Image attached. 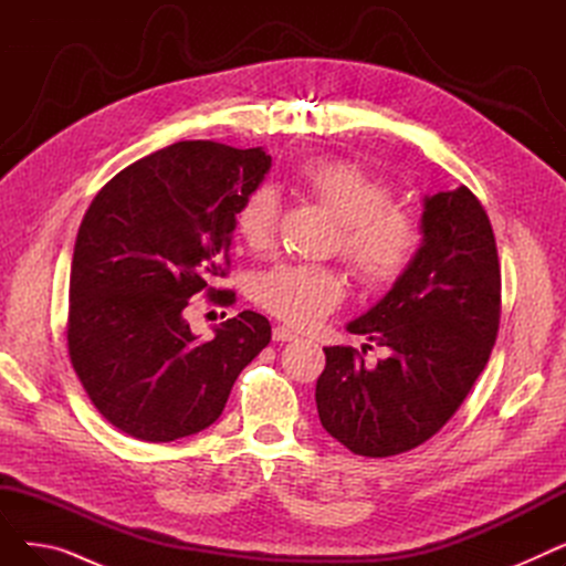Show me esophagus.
I'll list each match as a JSON object with an SVG mask.
<instances>
[{"instance_id": "1", "label": "esophagus", "mask_w": 566, "mask_h": 566, "mask_svg": "<svg viewBox=\"0 0 566 566\" xmlns=\"http://www.w3.org/2000/svg\"><path fill=\"white\" fill-rule=\"evenodd\" d=\"M273 339L275 342H295V339H298V333L289 331L286 325H275V328H273Z\"/></svg>"}]
</instances>
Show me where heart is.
Returning a JSON list of instances; mask_svg holds the SVG:
<instances>
[{
	"instance_id": "heart-1",
	"label": "heart",
	"mask_w": 566,
	"mask_h": 566,
	"mask_svg": "<svg viewBox=\"0 0 566 566\" xmlns=\"http://www.w3.org/2000/svg\"><path fill=\"white\" fill-rule=\"evenodd\" d=\"M301 181L344 224L342 252L358 280L385 286L406 273L418 254L420 231L395 206V192L382 178L342 158H316L301 167ZM277 222L280 195L273 186L250 190L235 211V231L252 250L273 245ZM342 295V280L310 263H277L252 284V298L291 325L323 318Z\"/></svg>"
}]
</instances>
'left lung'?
<instances>
[{"mask_svg": "<svg viewBox=\"0 0 566 566\" xmlns=\"http://www.w3.org/2000/svg\"><path fill=\"white\" fill-rule=\"evenodd\" d=\"M422 233L406 273L346 325L388 348V358L369 369L350 346L323 348L318 418L353 454L395 457L436 436L484 371L497 337L500 263L480 199L465 186L424 197Z\"/></svg>", "mask_w": 566, "mask_h": 566, "instance_id": "obj_1", "label": "left lung"}]
</instances>
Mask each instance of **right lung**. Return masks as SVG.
Instances as JSON below:
<instances>
[{"instance_id":"obj_1","label":"right lung","mask_w":566,"mask_h":566,"mask_svg":"<svg viewBox=\"0 0 566 566\" xmlns=\"http://www.w3.org/2000/svg\"><path fill=\"white\" fill-rule=\"evenodd\" d=\"M271 169L261 146L176 142L94 197L71 265L69 355L103 418L137 440L171 442L211 427L233 382L271 342V323L241 312L199 339L184 310L201 291L218 305L235 211Z\"/></svg>"}]
</instances>
